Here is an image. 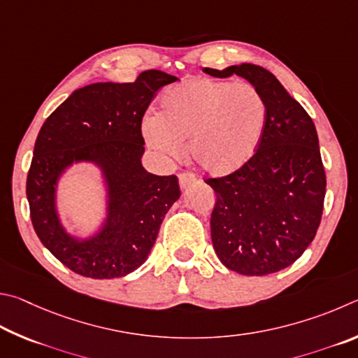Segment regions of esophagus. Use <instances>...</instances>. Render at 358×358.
Masks as SVG:
<instances>
[{"mask_svg":"<svg viewBox=\"0 0 358 358\" xmlns=\"http://www.w3.org/2000/svg\"><path fill=\"white\" fill-rule=\"evenodd\" d=\"M196 182H198V179H196L195 174H192V173H180L179 174V185H180V189H182V190L189 189V187H192L193 184H196Z\"/></svg>","mask_w":358,"mask_h":358,"instance_id":"34e87169","label":"esophagus"}]
</instances>
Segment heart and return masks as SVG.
Instances as JSON below:
<instances>
[{
    "mask_svg": "<svg viewBox=\"0 0 358 358\" xmlns=\"http://www.w3.org/2000/svg\"><path fill=\"white\" fill-rule=\"evenodd\" d=\"M266 116V103L253 85L195 77L165 91L159 113L144 117L143 135L163 157H179L189 140L190 159L203 171L223 176L255 154Z\"/></svg>",
    "mask_w": 358,
    "mask_h": 358,
    "instance_id": "b5f03b06",
    "label": "heart"
}]
</instances>
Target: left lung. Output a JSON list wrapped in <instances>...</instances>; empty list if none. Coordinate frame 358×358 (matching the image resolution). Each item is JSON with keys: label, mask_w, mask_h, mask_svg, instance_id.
Instances as JSON below:
<instances>
[{"label": "left lung", "mask_w": 358, "mask_h": 358, "mask_svg": "<svg viewBox=\"0 0 358 358\" xmlns=\"http://www.w3.org/2000/svg\"><path fill=\"white\" fill-rule=\"evenodd\" d=\"M203 71L248 80L267 110L248 162L223 178L206 179L217 196L210 215L214 250L229 271L250 277L275 273L302 256L321 223L327 180L315 122L264 67L243 62Z\"/></svg>", "instance_id": "obj_1"}]
</instances>
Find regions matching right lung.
<instances>
[{
    "instance_id": "1",
    "label": "right lung",
    "mask_w": 358,
    "mask_h": 358,
    "mask_svg": "<svg viewBox=\"0 0 358 358\" xmlns=\"http://www.w3.org/2000/svg\"><path fill=\"white\" fill-rule=\"evenodd\" d=\"M173 75L146 71L134 83H94L73 91L43 122L27 179L31 222L50 253L87 278H119L148 259L166 212L180 196L176 176L141 165V121ZM103 169L109 204L103 229L90 240L66 234L55 210V184L72 162Z\"/></svg>"
}]
</instances>
